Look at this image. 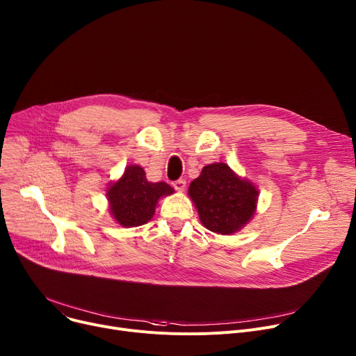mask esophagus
<instances>
[{
  "label": "esophagus",
  "instance_id": "esophagus-1",
  "mask_svg": "<svg viewBox=\"0 0 356 356\" xmlns=\"http://www.w3.org/2000/svg\"><path fill=\"white\" fill-rule=\"evenodd\" d=\"M173 187L176 188L177 192H184V188H186V180L184 179H179V180H176V181H173Z\"/></svg>",
  "mask_w": 356,
  "mask_h": 356
}]
</instances>
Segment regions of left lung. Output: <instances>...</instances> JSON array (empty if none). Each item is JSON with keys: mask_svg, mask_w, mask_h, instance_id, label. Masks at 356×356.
Returning <instances> with one entry per match:
<instances>
[{"mask_svg": "<svg viewBox=\"0 0 356 356\" xmlns=\"http://www.w3.org/2000/svg\"><path fill=\"white\" fill-rule=\"evenodd\" d=\"M187 193L206 229L218 234H233L253 219L259 188L253 181L236 175L226 163H211L191 183Z\"/></svg>", "mask_w": 356, "mask_h": 356, "instance_id": "obj_1", "label": "left lung"}]
</instances>
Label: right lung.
Returning <instances> with one entry per match:
<instances>
[{
  "label": "right lung",
  "instance_id": "obj_1",
  "mask_svg": "<svg viewBox=\"0 0 356 356\" xmlns=\"http://www.w3.org/2000/svg\"><path fill=\"white\" fill-rule=\"evenodd\" d=\"M173 187L165 181H149L138 164H130L120 179L108 183L106 197L110 215L117 225L137 227L152 220L160 199L173 195Z\"/></svg>",
  "mask_w": 356,
  "mask_h": 356
}]
</instances>
